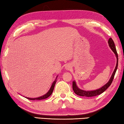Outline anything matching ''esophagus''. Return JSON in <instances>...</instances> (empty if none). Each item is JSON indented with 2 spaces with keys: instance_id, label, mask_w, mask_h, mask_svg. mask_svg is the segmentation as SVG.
<instances>
[{
  "instance_id": "34e87169",
  "label": "esophagus",
  "mask_w": 124,
  "mask_h": 124,
  "mask_svg": "<svg viewBox=\"0 0 124 124\" xmlns=\"http://www.w3.org/2000/svg\"><path fill=\"white\" fill-rule=\"evenodd\" d=\"M71 68H72V67H71V66L70 64H67L66 66H65V69L67 70H70Z\"/></svg>"
}]
</instances>
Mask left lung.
<instances>
[{
    "label": "left lung",
    "instance_id": "obj_1",
    "mask_svg": "<svg viewBox=\"0 0 124 124\" xmlns=\"http://www.w3.org/2000/svg\"><path fill=\"white\" fill-rule=\"evenodd\" d=\"M109 46L110 47L111 50L113 51V53L115 54L116 57V66L115 67V69H114L113 73L112 74V76L111 78H109V80L107 84H106L104 85H103L102 87L97 89L93 90V91H85V90L81 89L78 87V85H76V82L75 81H73V89L76 95L81 96H86V97H93L94 96H96L98 95H100V94L102 93L103 92H105L106 90L110 86V85H111L112 81H113V78L114 77V75H115V74L116 73L117 68H118V54H117L116 50V48L115 46V44H114V43L113 42V39H112L111 38H110L109 39L108 41Z\"/></svg>",
    "mask_w": 124,
    "mask_h": 124
}]
</instances>
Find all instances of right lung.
<instances>
[{
	"label": "right lung",
	"instance_id": "obj_1",
	"mask_svg": "<svg viewBox=\"0 0 124 124\" xmlns=\"http://www.w3.org/2000/svg\"><path fill=\"white\" fill-rule=\"evenodd\" d=\"M57 76H58V75L56 76L55 80L54 81L53 83L52 84V85H51V86L50 87V89L49 90V91L47 92V93L46 94H44V95H42L41 96H39V97L35 98H28V97H25V98L26 99H28L31 100H43V99H45L48 98L49 96H50L51 95V94H52V93H53V90H54V87H55V84H56V81H57Z\"/></svg>",
	"mask_w": 124,
	"mask_h": 124
}]
</instances>
